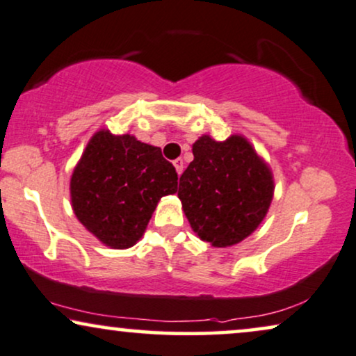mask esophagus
<instances>
[{"mask_svg": "<svg viewBox=\"0 0 356 356\" xmlns=\"http://www.w3.org/2000/svg\"><path fill=\"white\" fill-rule=\"evenodd\" d=\"M174 165H175V170H177V174L181 175L184 172V161L181 158H177L174 161Z\"/></svg>", "mask_w": 356, "mask_h": 356, "instance_id": "1", "label": "esophagus"}]
</instances>
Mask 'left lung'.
Wrapping results in <instances>:
<instances>
[{"mask_svg":"<svg viewBox=\"0 0 356 356\" xmlns=\"http://www.w3.org/2000/svg\"><path fill=\"white\" fill-rule=\"evenodd\" d=\"M192 153L177 191L192 229L213 248L241 243L267 215L273 198L272 170L241 135L226 141L203 135Z\"/></svg>","mask_w":356,"mask_h":356,"instance_id":"1","label":"left lung"}]
</instances>
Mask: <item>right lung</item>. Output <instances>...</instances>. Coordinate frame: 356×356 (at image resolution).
I'll return each mask as SVG.
<instances>
[{"label": "right lung", "instance_id": "obj_1", "mask_svg": "<svg viewBox=\"0 0 356 356\" xmlns=\"http://www.w3.org/2000/svg\"><path fill=\"white\" fill-rule=\"evenodd\" d=\"M177 192V172L158 146L99 130L71 175L76 218L102 244L129 249L143 236L161 197Z\"/></svg>", "mask_w": 356, "mask_h": 356}]
</instances>
